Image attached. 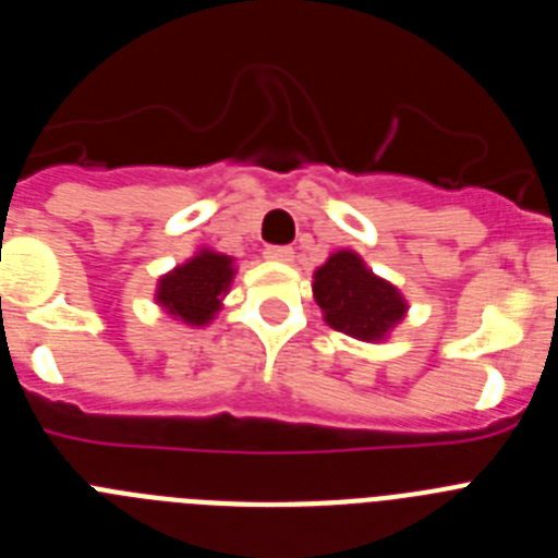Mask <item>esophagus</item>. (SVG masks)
I'll return each mask as SVG.
<instances>
[{"instance_id":"obj_1","label":"esophagus","mask_w":558,"mask_h":558,"mask_svg":"<svg viewBox=\"0 0 558 558\" xmlns=\"http://www.w3.org/2000/svg\"><path fill=\"white\" fill-rule=\"evenodd\" d=\"M265 256L276 259V263H290L293 259V248L290 245H265Z\"/></svg>"}]
</instances>
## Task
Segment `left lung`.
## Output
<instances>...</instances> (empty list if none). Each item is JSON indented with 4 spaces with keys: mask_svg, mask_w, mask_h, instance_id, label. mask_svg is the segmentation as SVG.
I'll use <instances>...</instances> for the list:
<instances>
[{
    "mask_svg": "<svg viewBox=\"0 0 558 558\" xmlns=\"http://www.w3.org/2000/svg\"><path fill=\"white\" fill-rule=\"evenodd\" d=\"M313 290L329 327L360 340H379L405 315L397 288L366 270L352 251L329 256V263L315 270Z\"/></svg>",
    "mask_w": 558,
    "mask_h": 558,
    "instance_id": "left-lung-1",
    "label": "left lung"
}]
</instances>
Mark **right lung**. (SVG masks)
Returning a JSON list of instances; mask_svg holds the SVG:
<instances>
[{
	"label": "right lung",
	"instance_id": "1",
	"mask_svg": "<svg viewBox=\"0 0 558 558\" xmlns=\"http://www.w3.org/2000/svg\"><path fill=\"white\" fill-rule=\"evenodd\" d=\"M231 282V259L204 251L186 265L165 276L159 284L161 307L186 324H206L220 307V295Z\"/></svg>",
	"mask_w": 558,
	"mask_h": 558
}]
</instances>
